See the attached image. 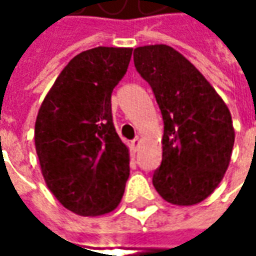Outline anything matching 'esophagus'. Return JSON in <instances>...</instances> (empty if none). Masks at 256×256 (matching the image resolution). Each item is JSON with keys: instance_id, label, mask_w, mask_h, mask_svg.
<instances>
[{"instance_id": "obj_1", "label": "esophagus", "mask_w": 256, "mask_h": 256, "mask_svg": "<svg viewBox=\"0 0 256 256\" xmlns=\"http://www.w3.org/2000/svg\"><path fill=\"white\" fill-rule=\"evenodd\" d=\"M132 150H137V148H138V145H140V138L137 137V138H134L133 141H132Z\"/></svg>"}]
</instances>
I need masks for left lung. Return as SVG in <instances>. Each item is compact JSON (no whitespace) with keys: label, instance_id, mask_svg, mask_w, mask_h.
<instances>
[{"label":"left lung","instance_id":"8db88e82","mask_svg":"<svg viewBox=\"0 0 256 256\" xmlns=\"http://www.w3.org/2000/svg\"><path fill=\"white\" fill-rule=\"evenodd\" d=\"M133 58L164 123L154 186L168 203H200L220 185L229 166L234 144L230 112L198 68L176 49L140 46Z\"/></svg>","mask_w":256,"mask_h":256}]
</instances>
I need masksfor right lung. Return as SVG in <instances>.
<instances>
[{"label":"right lung","instance_id":"right-lung-1","mask_svg":"<svg viewBox=\"0 0 256 256\" xmlns=\"http://www.w3.org/2000/svg\"><path fill=\"white\" fill-rule=\"evenodd\" d=\"M133 49L98 46L66 66L42 102L36 150L48 188L75 214L116 208L130 174L128 150L112 122L111 94Z\"/></svg>","mask_w":256,"mask_h":256}]
</instances>
